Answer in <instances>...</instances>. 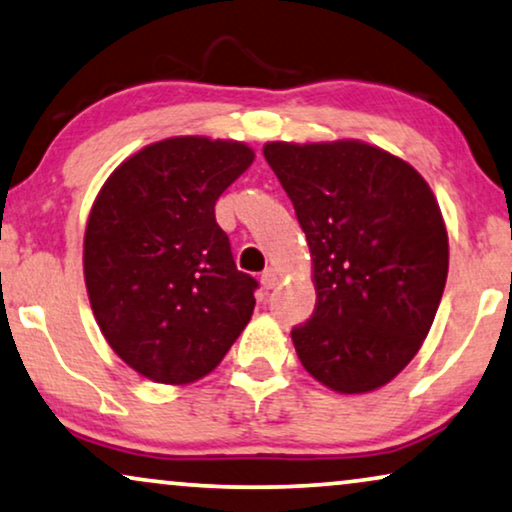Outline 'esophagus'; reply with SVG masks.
Wrapping results in <instances>:
<instances>
[{
    "label": "esophagus",
    "instance_id": "esophagus-1",
    "mask_svg": "<svg viewBox=\"0 0 512 512\" xmlns=\"http://www.w3.org/2000/svg\"><path fill=\"white\" fill-rule=\"evenodd\" d=\"M261 282H263L265 289H275V286L279 284V272L275 268H268L261 275Z\"/></svg>",
    "mask_w": 512,
    "mask_h": 512
}]
</instances>
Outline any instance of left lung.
<instances>
[{"label":"left lung","mask_w":512,"mask_h":512,"mask_svg":"<svg viewBox=\"0 0 512 512\" xmlns=\"http://www.w3.org/2000/svg\"><path fill=\"white\" fill-rule=\"evenodd\" d=\"M263 156L312 254L317 305L291 331L300 363L338 394L384 387L443 298L450 244L436 195L410 163L359 139L268 142Z\"/></svg>","instance_id":"obj_1"}]
</instances>
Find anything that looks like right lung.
Masks as SVG:
<instances>
[{
  "label": "right lung",
  "instance_id": "obj_1",
  "mask_svg": "<svg viewBox=\"0 0 512 512\" xmlns=\"http://www.w3.org/2000/svg\"><path fill=\"white\" fill-rule=\"evenodd\" d=\"M254 163L233 139L170 137L111 172L83 237V277L109 347L139 375L188 384L219 366L254 314L216 223L219 195Z\"/></svg>",
  "mask_w": 512,
  "mask_h": 512
}]
</instances>
